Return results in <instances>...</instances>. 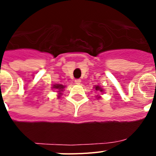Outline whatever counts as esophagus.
<instances>
[{
  "mask_svg": "<svg viewBox=\"0 0 156 156\" xmlns=\"http://www.w3.org/2000/svg\"><path fill=\"white\" fill-rule=\"evenodd\" d=\"M75 84H81V79H75Z\"/></svg>",
  "mask_w": 156,
  "mask_h": 156,
  "instance_id": "obj_1",
  "label": "esophagus"
}]
</instances>
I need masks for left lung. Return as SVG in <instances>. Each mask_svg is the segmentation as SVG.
Here are the masks:
<instances>
[{"mask_svg":"<svg viewBox=\"0 0 156 156\" xmlns=\"http://www.w3.org/2000/svg\"><path fill=\"white\" fill-rule=\"evenodd\" d=\"M95 90H100V91H101V92L103 91V89H101V87H99V86H96V87H95Z\"/></svg>","mask_w":156,"mask_h":156,"instance_id":"obj_1","label":"left lung"}]
</instances>
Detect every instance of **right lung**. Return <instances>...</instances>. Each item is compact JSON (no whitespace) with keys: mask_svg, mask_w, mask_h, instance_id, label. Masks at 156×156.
<instances>
[{"mask_svg":"<svg viewBox=\"0 0 156 156\" xmlns=\"http://www.w3.org/2000/svg\"><path fill=\"white\" fill-rule=\"evenodd\" d=\"M64 87H65V86L62 85V84H55V85H53V87H52V88H55V89H57V90H58V91H62ZM59 96H58V98H59Z\"/></svg>","mask_w":156,"mask_h":156,"instance_id":"add662e5","label":"right lung"}]
</instances>
